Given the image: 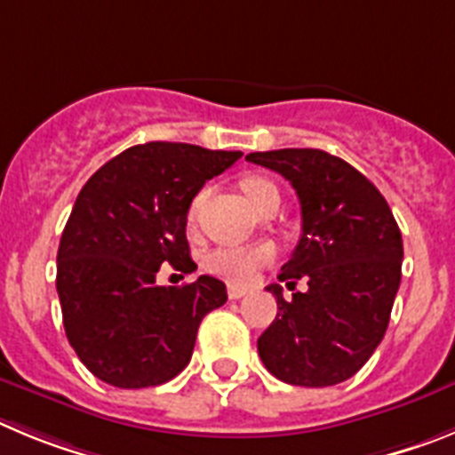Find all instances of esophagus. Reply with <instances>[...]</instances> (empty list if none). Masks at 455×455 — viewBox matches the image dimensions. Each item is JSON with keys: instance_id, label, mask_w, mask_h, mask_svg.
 Here are the masks:
<instances>
[{"instance_id": "obj_1", "label": "esophagus", "mask_w": 455, "mask_h": 455, "mask_svg": "<svg viewBox=\"0 0 455 455\" xmlns=\"http://www.w3.org/2000/svg\"><path fill=\"white\" fill-rule=\"evenodd\" d=\"M247 288H240V285H228V297L231 299H243L247 294Z\"/></svg>"}]
</instances>
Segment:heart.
Here are the masks:
<instances>
[{"label":"heart","mask_w":455,"mask_h":455,"mask_svg":"<svg viewBox=\"0 0 455 455\" xmlns=\"http://www.w3.org/2000/svg\"><path fill=\"white\" fill-rule=\"evenodd\" d=\"M243 190L244 195H247L249 202L258 208L267 195L276 192V186L265 177H249L243 181ZM202 202H204V192L192 199L190 211H188V220H190V224L197 222ZM272 258H274L272 244L218 247V249H212V251L206 256V269L211 274H215V276L227 278V281H231V283H249V281H251V278L256 276L265 265L272 263Z\"/></svg>","instance_id":"b5f03b06"}]
</instances>
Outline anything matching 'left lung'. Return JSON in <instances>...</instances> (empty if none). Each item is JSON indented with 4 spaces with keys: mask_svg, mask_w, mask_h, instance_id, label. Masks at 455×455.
Returning <instances> with one entry per match:
<instances>
[{
    "mask_svg": "<svg viewBox=\"0 0 455 455\" xmlns=\"http://www.w3.org/2000/svg\"><path fill=\"white\" fill-rule=\"evenodd\" d=\"M247 161L297 192L301 237L278 281H308L290 301L281 285H267L278 313L258 354L290 386L342 383L370 360L390 322L403 260L395 215L370 179L322 149L253 151Z\"/></svg>",
    "mask_w": 455,
    "mask_h": 455,
    "instance_id": "1",
    "label": "left lung"
}]
</instances>
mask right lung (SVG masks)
<instances>
[{
	"instance_id": "1",
	"label": "right lung",
	"mask_w": 455,
	"mask_h": 455,
	"mask_svg": "<svg viewBox=\"0 0 455 455\" xmlns=\"http://www.w3.org/2000/svg\"><path fill=\"white\" fill-rule=\"evenodd\" d=\"M243 151L186 142L129 147L88 179L59 244L69 345L97 379L122 390L161 386L190 363L197 329L227 301L220 278L161 288L163 263L195 272L186 224L204 183Z\"/></svg>"
}]
</instances>
